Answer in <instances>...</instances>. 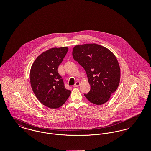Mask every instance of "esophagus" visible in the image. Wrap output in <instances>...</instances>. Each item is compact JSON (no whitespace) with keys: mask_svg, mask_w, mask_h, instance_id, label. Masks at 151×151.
Masks as SVG:
<instances>
[{"mask_svg":"<svg viewBox=\"0 0 151 151\" xmlns=\"http://www.w3.org/2000/svg\"><path fill=\"white\" fill-rule=\"evenodd\" d=\"M80 82L79 81H77L75 84V85L73 86V87H78V86H80Z\"/></svg>","mask_w":151,"mask_h":151,"instance_id":"1","label":"esophagus"}]
</instances>
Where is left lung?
<instances>
[{
	"mask_svg": "<svg viewBox=\"0 0 151 151\" xmlns=\"http://www.w3.org/2000/svg\"><path fill=\"white\" fill-rule=\"evenodd\" d=\"M73 59L85 70L91 90L85 97L91 102L100 105L106 102L119 86L121 71L114 54L96 43L75 46Z\"/></svg>",
	"mask_w": 151,
	"mask_h": 151,
	"instance_id": "obj_1",
	"label": "left lung"
}]
</instances>
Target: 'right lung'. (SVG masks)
<instances>
[{
  "mask_svg": "<svg viewBox=\"0 0 151 151\" xmlns=\"http://www.w3.org/2000/svg\"><path fill=\"white\" fill-rule=\"evenodd\" d=\"M68 48L54 47L46 51L36 58L30 72L32 90L45 106L57 109L62 106L71 93L65 89L58 67L63 60Z\"/></svg>",
  "mask_w": 151,
  "mask_h": 151,
  "instance_id": "add662e5",
  "label": "right lung"
}]
</instances>
